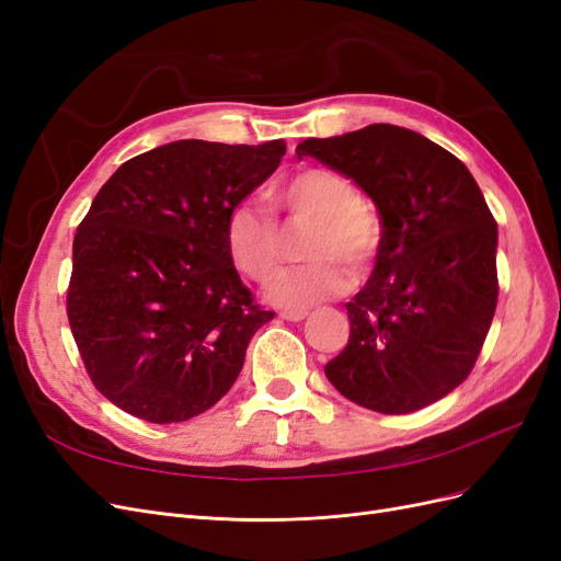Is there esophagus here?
Returning a JSON list of instances; mask_svg holds the SVG:
<instances>
[{
    "instance_id": "1",
    "label": "esophagus",
    "mask_w": 561,
    "mask_h": 561,
    "mask_svg": "<svg viewBox=\"0 0 561 561\" xmlns=\"http://www.w3.org/2000/svg\"><path fill=\"white\" fill-rule=\"evenodd\" d=\"M283 320H290V322H299L307 318V311H280Z\"/></svg>"
}]
</instances>
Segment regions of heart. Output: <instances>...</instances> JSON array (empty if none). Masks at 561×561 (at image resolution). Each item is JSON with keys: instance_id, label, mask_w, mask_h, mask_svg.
Here are the masks:
<instances>
[{"instance_id": "heart-1", "label": "heart", "mask_w": 561, "mask_h": 561, "mask_svg": "<svg viewBox=\"0 0 561 561\" xmlns=\"http://www.w3.org/2000/svg\"><path fill=\"white\" fill-rule=\"evenodd\" d=\"M271 206L293 219H313L307 243L309 264L287 271L271 287V299L285 309H309L339 297L351 285L348 266L365 274L381 245V219L358 196L351 178L325 165H311L271 186ZM227 248L233 266L257 285L276 278L283 252L276 219L252 203L236 206L227 219Z\"/></svg>"}]
</instances>
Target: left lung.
I'll list each match as a JSON object with an SVG mask.
<instances>
[{"instance_id": "8db88e82", "label": "left lung", "mask_w": 561, "mask_h": 561, "mask_svg": "<svg viewBox=\"0 0 561 561\" xmlns=\"http://www.w3.org/2000/svg\"><path fill=\"white\" fill-rule=\"evenodd\" d=\"M313 157L377 203V266L348 304L346 348L325 365L351 402L410 414L445 398L472 371L499 301V227L478 182L423 135L371 124L309 138Z\"/></svg>"}]
</instances>
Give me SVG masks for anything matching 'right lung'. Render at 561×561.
Here are the masks:
<instances>
[{"label": "right lung", "instance_id": "add662e5", "mask_svg": "<svg viewBox=\"0 0 561 561\" xmlns=\"http://www.w3.org/2000/svg\"><path fill=\"white\" fill-rule=\"evenodd\" d=\"M285 142L178 140L133 157L77 227L67 320L93 386L149 423L227 396L264 311L227 248V219Z\"/></svg>", "mask_w": 561, "mask_h": 561}]
</instances>
